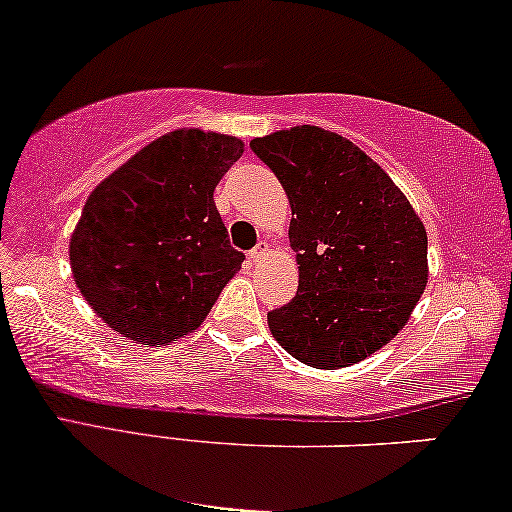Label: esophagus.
<instances>
[{
	"label": "esophagus",
	"instance_id": "obj_1",
	"mask_svg": "<svg viewBox=\"0 0 512 512\" xmlns=\"http://www.w3.org/2000/svg\"><path fill=\"white\" fill-rule=\"evenodd\" d=\"M265 251H268V242H258L256 244V247L254 249H251L249 251V258H251V261H258V258H261V256H265Z\"/></svg>",
	"mask_w": 512,
	"mask_h": 512
}]
</instances>
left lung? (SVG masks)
<instances>
[{
	"label": "left lung",
	"mask_w": 512,
	"mask_h": 512,
	"mask_svg": "<svg viewBox=\"0 0 512 512\" xmlns=\"http://www.w3.org/2000/svg\"><path fill=\"white\" fill-rule=\"evenodd\" d=\"M291 204L298 291L270 310L277 343L308 367L341 369L376 353L409 320L428 282V235L374 159L320 126L254 138Z\"/></svg>",
	"instance_id": "left-lung-1"
}]
</instances>
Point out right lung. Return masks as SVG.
Returning <instances> with one entry per match:
<instances>
[{"instance_id":"obj_1","label":"right lung","mask_w":512,"mask_h":512,"mask_svg":"<svg viewBox=\"0 0 512 512\" xmlns=\"http://www.w3.org/2000/svg\"><path fill=\"white\" fill-rule=\"evenodd\" d=\"M242 152L240 138L178 129L91 192L72 232L70 265L108 327L162 345L209 315L244 261L214 202L218 181Z\"/></svg>"}]
</instances>
